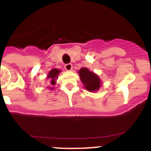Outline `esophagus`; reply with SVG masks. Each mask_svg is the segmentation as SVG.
Wrapping results in <instances>:
<instances>
[{"label":"esophagus","mask_w":151,"mask_h":151,"mask_svg":"<svg viewBox=\"0 0 151 151\" xmlns=\"http://www.w3.org/2000/svg\"><path fill=\"white\" fill-rule=\"evenodd\" d=\"M64 67H65V69L67 70V71H71L72 69H73V65L71 63H68L66 64Z\"/></svg>","instance_id":"esophagus-1"}]
</instances>
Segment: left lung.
Returning <instances> with one entry per match:
<instances>
[{"label": "left lung", "instance_id": "8db88e82", "mask_svg": "<svg viewBox=\"0 0 151 151\" xmlns=\"http://www.w3.org/2000/svg\"><path fill=\"white\" fill-rule=\"evenodd\" d=\"M80 80L83 83V86L90 92H96L101 86V80L99 76L94 72L90 71L88 68L82 67L78 70Z\"/></svg>", "mask_w": 151, "mask_h": 151}]
</instances>
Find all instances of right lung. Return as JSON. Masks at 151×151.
Here are the masks:
<instances>
[{
	"label": "right lung",
	"instance_id": "obj_1",
	"mask_svg": "<svg viewBox=\"0 0 151 151\" xmlns=\"http://www.w3.org/2000/svg\"><path fill=\"white\" fill-rule=\"evenodd\" d=\"M60 72L61 70L57 69V68L52 69L48 73V75L47 76V80H48L50 85V86H47V88H48L50 90H54V85H56V83H57V79L58 78V76H59V74L60 73Z\"/></svg>",
	"mask_w": 151,
	"mask_h": 151
}]
</instances>
